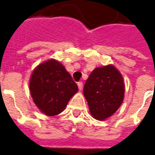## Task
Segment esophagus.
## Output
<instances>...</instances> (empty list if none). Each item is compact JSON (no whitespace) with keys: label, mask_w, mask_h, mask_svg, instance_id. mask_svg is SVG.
<instances>
[{"label":"esophagus","mask_w":155,"mask_h":155,"mask_svg":"<svg viewBox=\"0 0 155 155\" xmlns=\"http://www.w3.org/2000/svg\"><path fill=\"white\" fill-rule=\"evenodd\" d=\"M77 85H78V87H79V89H80V90L82 89V87H83V82H81V81H80V82H78Z\"/></svg>","instance_id":"1"}]
</instances>
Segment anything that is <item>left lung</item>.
Wrapping results in <instances>:
<instances>
[{
	"label": "left lung",
	"mask_w": 155,
	"mask_h": 155,
	"mask_svg": "<svg viewBox=\"0 0 155 155\" xmlns=\"http://www.w3.org/2000/svg\"><path fill=\"white\" fill-rule=\"evenodd\" d=\"M123 78L113 65L97 68L92 71L84 87L91 114L103 120L112 116L124 99Z\"/></svg>",
	"instance_id": "obj_1"
}]
</instances>
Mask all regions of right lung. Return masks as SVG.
Segmentation results:
<instances>
[{"label":"right lung","instance_id":"add662e5","mask_svg":"<svg viewBox=\"0 0 155 155\" xmlns=\"http://www.w3.org/2000/svg\"><path fill=\"white\" fill-rule=\"evenodd\" d=\"M31 97L47 116L58 115L78 91V86L59 62L51 59L35 68L30 77Z\"/></svg>","mask_w":155,"mask_h":155}]
</instances>
